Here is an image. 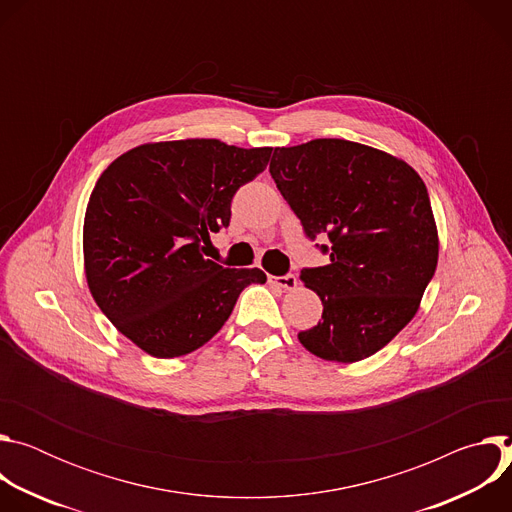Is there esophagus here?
<instances>
[{"instance_id": "esophagus-1", "label": "esophagus", "mask_w": 512, "mask_h": 512, "mask_svg": "<svg viewBox=\"0 0 512 512\" xmlns=\"http://www.w3.org/2000/svg\"><path fill=\"white\" fill-rule=\"evenodd\" d=\"M269 281H271L273 285H277V287H283V289H296V285H298V277L291 275V273L279 275V277L269 275Z\"/></svg>"}]
</instances>
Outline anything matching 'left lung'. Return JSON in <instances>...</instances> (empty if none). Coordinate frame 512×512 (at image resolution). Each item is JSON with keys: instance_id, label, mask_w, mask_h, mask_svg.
Listing matches in <instances>:
<instances>
[{"instance_id": "obj_1", "label": "left lung", "mask_w": 512, "mask_h": 512, "mask_svg": "<svg viewBox=\"0 0 512 512\" xmlns=\"http://www.w3.org/2000/svg\"><path fill=\"white\" fill-rule=\"evenodd\" d=\"M269 174L310 241L330 257L300 279L322 320L298 334L316 356L356 362L415 316L437 265V231L423 180L405 162L346 139L275 148Z\"/></svg>"}]
</instances>
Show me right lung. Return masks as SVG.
<instances>
[{
  "label": "right lung",
  "instance_id": "right-lung-1",
  "mask_svg": "<svg viewBox=\"0 0 512 512\" xmlns=\"http://www.w3.org/2000/svg\"><path fill=\"white\" fill-rule=\"evenodd\" d=\"M273 148L218 139L145 143L97 180L83 231L89 289L111 324L158 358L188 354L229 320L253 269L204 259L208 233L231 223L237 190L267 168Z\"/></svg>",
  "mask_w": 512,
  "mask_h": 512
}]
</instances>
